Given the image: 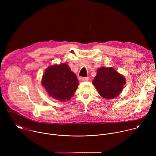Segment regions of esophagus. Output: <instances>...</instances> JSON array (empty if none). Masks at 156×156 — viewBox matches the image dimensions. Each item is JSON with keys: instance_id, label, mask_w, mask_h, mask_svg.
<instances>
[{"instance_id": "esophagus-1", "label": "esophagus", "mask_w": 156, "mask_h": 156, "mask_svg": "<svg viewBox=\"0 0 156 156\" xmlns=\"http://www.w3.org/2000/svg\"><path fill=\"white\" fill-rule=\"evenodd\" d=\"M89 80V77H83L82 78V81H87Z\"/></svg>"}]
</instances>
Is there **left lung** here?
<instances>
[{
	"label": "left lung",
	"instance_id": "obj_1",
	"mask_svg": "<svg viewBox=\"0 0 156 156\" xmlns=\"http://www.w3.org/2000/svg\"><path fill=\"white\" fill-rule=\"evenodd\" d=\"M93 84L102 98L111 99L122 93L126 80L125 76L114 68L101 67L97 70Z\"/></svg>",
	"mask_w": 156,
	"mask_h": 156
}]
</instances>
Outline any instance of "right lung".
<instances>
[{
  "instance_id": "obj_1",
  "label": "right lung",
  "mask_w": 156,
  "mask_h": 156,
  "mask_svg": "<svg viewBox=\"0 0 156 156\" xmlns=\"http://www.w3.org/2000/svg\"><path fill=\"white\" fill-rule=\"evenodd\" d=\"M41 83L50 97L60 102L70 100L79 85L76 75L66 63L48 66L42 75Z\"/></svg>"
}]
</instances>
